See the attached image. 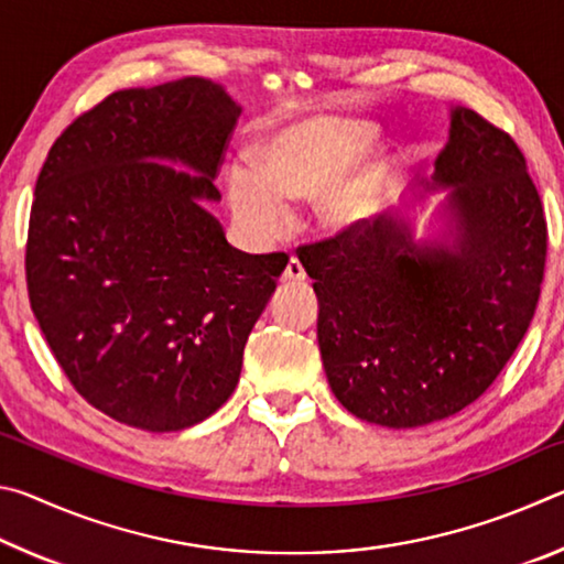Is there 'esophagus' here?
Here are the masks:
<instances>
[{
	"label": "esophagus",
	"mask_w": 564,
	"mask_h": 564,
	"mask_svg": "<svg viewBox=\"0 0 564 564\" xmlns=\"http://www.w3.org/2000/svg\"><path fill=\"white\" fill-rule=\"evenodd\" d=\"M283 281H293V283L305 281V269H303V263H301L299 259H295V256H291L289 263H285Z\"/></svg>",
	"instance_id": "esophagus-1"
}]
</instances>
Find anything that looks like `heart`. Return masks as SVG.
I'll use <instances>...</instances> for the list:
<instances>
[{
	"instance_id": "1",
	"label": "heart",
	"mask_w": 564,
	"mask_h": 564,
	"mask_svg": "<svg viewBox=\"0 0 564 564\" xmlns=\"http://www.w3.org/2000/svg\"><path fill=\"white\" fill-rule=\"evenodd\" d=\"M373 129L343 117H313L275 131L228 169L226 191L236 224L251 238L273 241L291 221V204L321 195L318 212L330 226L362 221L378 202L383 169L360 164Z\"/></svg>"
}]
</instances>
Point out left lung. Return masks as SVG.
I'll use <instances>...</instances> for the list:
<instances>
[{
    "instance_id": "left-lung-1",
    "label": "left lung",
    "mask_w": 564,
    "mask_h": 564,
    "mask_svg": "<svg viewBox=\"0 0 564 564\" xmlns=\"http://www.w3.org/2000/svg\"><path fill=\"white\" fill-rule=\"evenodd\" d=\"M435 184L453 186L451 248L415 246L393 216L299 248L330 390L356 417L395 431L460 413L492 386L545 279V208L508 131L455 109Z\"/></svg>"
}]
</instances>
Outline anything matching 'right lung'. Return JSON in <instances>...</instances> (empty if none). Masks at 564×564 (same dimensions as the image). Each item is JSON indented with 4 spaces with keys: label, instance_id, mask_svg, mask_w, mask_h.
Masks as SVG:
<instances>
[{
    "label": "right lung",
    "instance_id": "obj_1",
    "mask_svg": "<svg viewBox=\"0 0 564 564\" xmlns=\"http://www.w3.org/2000/svg\"><path fill=\"white\" fill-rule=\"evenodd\" d=\"M238 111L198 76L113 91L56 137L36 178L24 256L34 318L76 393L139 431H184L231 398L289 263L236 251L202 206L218 198Z\"/></svg>",
    "mask_w": 564,
    "mask_h": 564
}]
</instances>
